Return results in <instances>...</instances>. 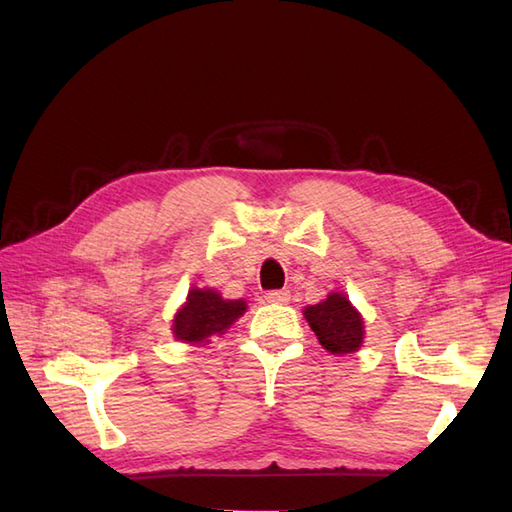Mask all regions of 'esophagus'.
Here are the masks:
<instances>
[{"label":"esophagus","instance_id":"1","mask_svg":"<svg viewBox=\"0 0 512 512\" xmlns=\"http://www.w3.org/2000/svg\"><path fill=\"white\" fill-rule=\"evenodd\" d=\"M268 303H288L290 301V290H270L266 292Z\"/></svg>","mask_w":512,"mask_h":512}]
</instances>
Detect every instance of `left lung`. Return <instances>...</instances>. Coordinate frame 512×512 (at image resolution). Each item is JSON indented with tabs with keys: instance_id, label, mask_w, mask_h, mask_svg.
Instances as JSON below:
<instances>
[{
	"instance_id": "obj_1",
	"label": "left lung",
	"mask_w": 512,
	"mask_h": 512,
	"mask_svg": "<svg viewBox=\"0 0 512 512\" xmlns=\"http://www.w3.org/2000/svg\"><path fill=\"white\" fill-rule=\"evenodd\" d=\"M312 332L330 354L343 356L361 350L365 321L345 292H330L323 301L303 310Z\"/></svg>"
}]
</instances>
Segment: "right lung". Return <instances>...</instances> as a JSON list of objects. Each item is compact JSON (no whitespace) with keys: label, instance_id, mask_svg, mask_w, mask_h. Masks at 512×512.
<instances>
[{"label":"right lung","instance_id":"add662e5","mask_svg":"<svg viewBox=\"0 0 512 512\" xmlns=\"http://www.w3.org/2000/svg\"><path fill=\"white\" fill-rule=\"evenodd\" d=\"M244 299H224L213 288H191L187 301L173 317L171 332L176 341L206 345L211 336L224 334L246 312Z\"/></svg>","mask_w":512,"mask_h":512}]
</instances>
